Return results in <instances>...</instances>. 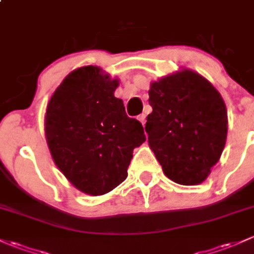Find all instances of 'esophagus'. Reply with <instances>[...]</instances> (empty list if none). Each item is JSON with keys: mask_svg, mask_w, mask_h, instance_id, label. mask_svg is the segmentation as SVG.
Instances as JSON below:
<instances>
[{"mask_svg": "<svg viewBox=\"0 0 254 254\" xmlns=\"http://www.w3.org/2000/svg\"><path fill=\"white\" fill-rule=\"evenodd\" d=\"M145 119H146L145 114H141V115L138 116V120L141 122V125H143V126H144V125H145Z\"/></svg>", "mask_w": 254, "mask_h": 254, "instance_id": "obj_1", "label": "esophagus"}]
</instances>
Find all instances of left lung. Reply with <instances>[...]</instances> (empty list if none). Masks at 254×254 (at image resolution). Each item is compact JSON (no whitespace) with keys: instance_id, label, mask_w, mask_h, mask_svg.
<instances>
[{"instance_id":"obj_1","label":"left lung","mask_w":254,"mask_h":254,"mask_svg":"<svg viewBox=\"0 0 254 254\" xmlns=\"http://www.w3.org/2000/svg\"><path fill=\"white\" fill-rule=\"evenodd\" d=\"M148 143L162 171L182 185L206 181L224 150L228 113L207 78L181 69L150 83Z\"/></svg>"}]
</instances>
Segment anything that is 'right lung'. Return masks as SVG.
<instances>
[{
  "label": "right lung",
  "mask_w": 254,
  "mask_h": 254,
  "mask_svg": "<svg viewBox=\"0 0 254 254\" xmlns=\"http://www.w3.org/2000/svg\"><path fill=\"white\" fill-rule=\"evenodd\" d=\"M119 78L87 65L71 71L47 104L45 135L54 163L76 189L99 196L126 179L133 150L145 141L140 122L116 98Z\"/></svg>",
  "instance_id": "add662e5"
}]
</instances>
